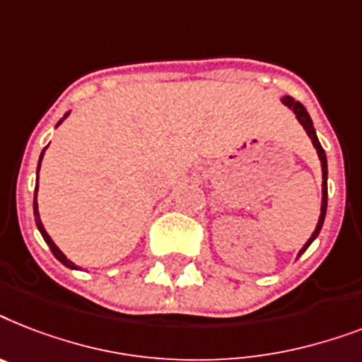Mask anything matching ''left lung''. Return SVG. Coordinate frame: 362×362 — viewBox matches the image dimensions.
Returning <instances> with one entry per match:
<instances>
[{
	"instance_id": "8db88e82",
	"label": "left lung",
	"mask_w": 362,
	"mask_h": 362,
	"mask_svg": "<svg viewBox=\"0 0 362 362\" xmlns=\"http://www.w3.org/2000/svg\"><path fill=\"white\" fill-rule=\"evenodd\" d=\"M282 103L288 106V108L293 110V114L297 115V119H299V123L303 127H305L306 134L310 136L312 144H314V147H316L317 151V157H320V160H322V172H323V183H322V213H320V221H317V226L316 230H314V233H312V237L308 239V241L305 243V247L300 248L299 250V256L303 252H305L306 248L310 247V243L314 241L317 237V233L322 231V226H323V221H325V213H327V157H325V151H323L322 144H320V140H317L316 136V131H314V125H312V119L310 115H308V112H306V108L303 106V104L299 103V100H293L291 97H284L282 99Z\"/></svg>"
}]
</instances>
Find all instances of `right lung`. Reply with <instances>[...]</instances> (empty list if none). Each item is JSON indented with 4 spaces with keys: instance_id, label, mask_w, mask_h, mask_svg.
Returning <instances> with one entry per match:
<instances>
[{
    "instance_id": "obj_1",
    "label": "right lung",
    "mask_w": 362,
    "mask_h": 362,
    "mask_svg": "<svg viewBox=\"0 0 362 362\" xmlns=\"http://www.w3.org/2000/svg\"><path fill=\"white\" fill-rule=\"evenodd\" d=\"M66 115H69V114H65V117H66ZM62 121H63V119H62ZM62 121H59V123H62ZM59 123H57V125H59ZM42 155H45V151L40 153L39 168H40V160H42ZM39 168H37V185H39ZM33 215H35V222H37V228H39V231H40V235H42V239H45V241L48 243V247H50L52 254H54V256H56V258L59 259V262H62L63 265H65V267H69V269H76V265H74V263H72L71 259H66L65 254H63L62 250H59V248L56 247V243L52 241L50 235H48V233H46L45 226H42V222H40V218H39V209H37V189H35V198H33Z\"/></svg>"
}]
</instances>
